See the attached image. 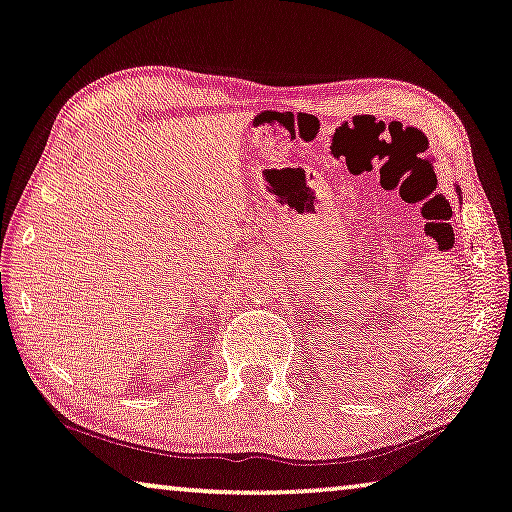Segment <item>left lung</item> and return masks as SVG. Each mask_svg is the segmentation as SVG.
Listing matches in <instances>:
<instances>
[{
	"label": "left lung",
	"mask_w": 512,
	"mask_h": 512,
	"mask_svg": "<svg viewBox=\"0 0 512 512\" xmlns=\"http://www.w3.org/2000/svg\"><path fill=\"white\" fill-rule=\"evenodd\" d=\"M455 192H458V196H460V201H462V192H460V187H458V185H455Z\"/></svg>",
	"instance_id": "obj_1"
}]
</instances>
